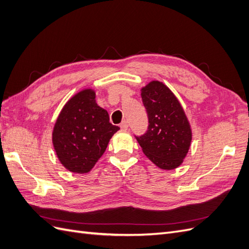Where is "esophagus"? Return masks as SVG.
<instances>
[{
    "instance_id": "obj_1",
    "label": "esophagus",
    "mask_w": 249,
    "mask_h": 249,
    "mask_svg": "<svg viewBox=\"0 0 249 249\" xmlns=\"http://www.w3.org/2000/svg\"><path fill=\"white\" fill-rule=\"evenodd\" d=\"M119 126H120V129L125 131V130H127V127H129V124H127V122H125V120H124V122L119 124Z\"/></svg>"
}]
</instances>
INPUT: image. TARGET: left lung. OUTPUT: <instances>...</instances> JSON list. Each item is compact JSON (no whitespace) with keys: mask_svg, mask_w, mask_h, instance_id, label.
<instances>
[{"mask_svg":"<svg viewBox=\"0 0 249 249\" xmlns=\"http://www.w3.org/2000/svg\"><path fill=\"white\" fill-rule=\"evenodd\" d=\"M148 118L147 131L135 136L143 153L162 169H175L183 163L192 133L179 102L170 89L153 81L141 89Z\"/></svg>","mask_w":249,"mask_h":249,"instance_id":"obj_1","label":"left lung"}]
</instances>
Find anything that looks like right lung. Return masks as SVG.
Returning a JSON list of instances; mask_svg holds the SVG:
<instances>
[{
  "label": "right lung",
  "instance_id": "right-lung-1",
  "mask_svg": "<svg viewBox=\"0 0 249 249\" xmlns=\"http://www.w3.org/2000/svg\"><path fill=\"white\" fill-rule=\"evenodd\" d=\"M119 126L109 122L108 112L97 106L91 89L80 91L66 103L53 131L58 159L71 172L91 170Z\"/></svg>",
  "mask_w": 249,
  "mask_h": 249
}]
</instances>
